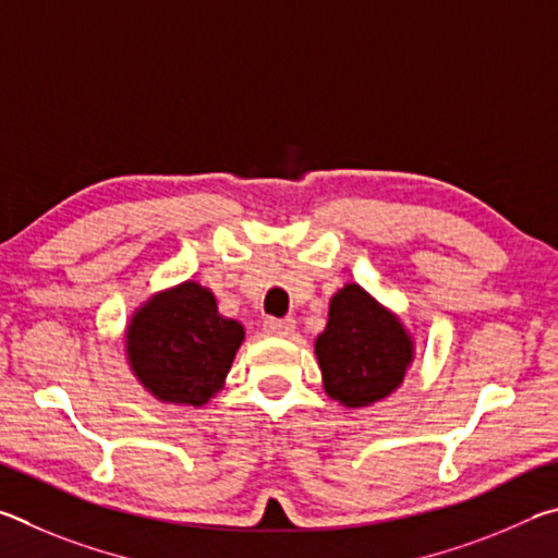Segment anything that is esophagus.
I'll return each instance as SVG.
<instances>
[{
    "label": "esophagus",
    "instance_id": "esophagus-1",
    "mask_svg": "<svg viewBox=\"0 0 558 558\" xmlns=\"http://www.w3.org/2000/svg\"><path fill=\"white\" fill-rule=\"evenodd\" d=\"M263 329H266V332L272 337H290L292 332H295V319L268 317L266 323H263Z\"/></svg>",
    "mask_w": 558,
    "mask_h": 558
}]
</instances>
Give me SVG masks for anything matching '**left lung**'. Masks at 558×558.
Segmentation results:
<instances>
[{
	"mask_svg": "<svg viewBox=\"0 0 558 558\" xmlns=\"http://www.w3.org/2000/svg\"><path fill=\"white\" fill-rule=\"evenodd\" d=\"M329 399L362 409L399 389L413 362V339L391 310L356 282L329 300V319L315 339Z\"/></svg>",
	"mask_w": 558,
	"mask_h": 558,
	"instance_id": "obj_1",
	"label": "left lung"
}]
</instances>
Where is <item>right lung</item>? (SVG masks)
<instances>
[{
	"instance_id": "obj_1",
	"label": "right lung",
	"mask_w": 558,
	"mask_h": 558,
	"mask_svg": "<svg viewBox=\"0 0 558 558\" xmlns=\"http://www.w3.org/2000/svg\"><path fill=\"white\" fill-rule=\"evenodd\" d=\"M243 337L241 323L219 315L214 292L186 280L135 310L125 352L130 369L155 399L204 405L223 386Z\"/></svg>"
}]
</instances>
